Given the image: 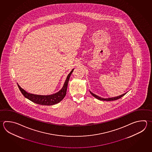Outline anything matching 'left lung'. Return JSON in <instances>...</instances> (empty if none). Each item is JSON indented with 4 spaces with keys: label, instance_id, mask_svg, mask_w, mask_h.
<instances>
[{
    "label": "left lung",
    "instance_id": "8db88e82",
    "mask_svg": "<svg viewBox=\"0 0 152 152\" xmlns=\"http://www.w3.org/2000/svg\"><path fill=\"white\" fill-rule=\"evenodd\" d=\"M90 93H91V95H92L93 96H94V97H95V98H96L97 99H99V100H101V101H114V100H116V99H119L121 98L122 96H124V95L126 94V93H125V94H122V95H121L117 96V97H112V98H108V99H104V98H101V97L97 96V95H96L95 94H93V93H91V91H90Z\"/></svg>",
    "mask_w": 152,
    "mask_h": 152
}]
</instances>
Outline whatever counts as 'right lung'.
Masks as SVG:
<instances>
[{"label": "right lung", "mask_w": 152, "mask_h": 152, "mask_svg": "<svg viewBox=\"0 0 152 152\" xmlns=\"http://www.w3.org/2000/svg\"><path fill=\"white\" fill-rule=\"evenodd\" d=\"M73 70H74V69L72 70V71L68 75L66 80L65 81L64 84L62 88V89L60 90L59 92L56 93L55 94H53V95H48V96L34 95V94L27 93L24 89H23L22 88L17 84L18 87L24 96L29 100H30L32 102L38 104H41V105H53V104H57V103H59V102H61L65 97L66 93L69 80V78H70V77Z\"/></svg>", "instance_id": "add662e5"}]
</instances>
